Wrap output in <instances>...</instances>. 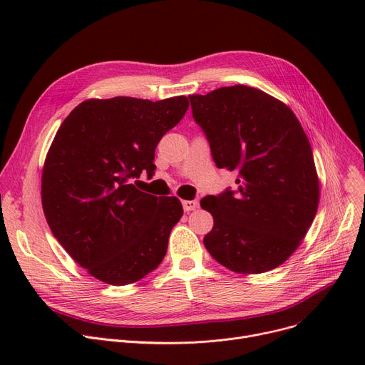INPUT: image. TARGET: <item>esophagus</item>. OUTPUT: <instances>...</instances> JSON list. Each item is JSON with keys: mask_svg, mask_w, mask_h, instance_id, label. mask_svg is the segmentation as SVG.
I'll return each instance as SVG.
<instances>
[{"mask_svg": "<svg viewBox=\"0 0 365 365\" xmlns=\"http://www.w3.org/2000/svg\"><path fill=\"white\" fill-rule=\"evenodd\" d=\"M182 205H183V210L185 212H194V210L198 207V201L197 200H190V201H187V200H185V201H182Z\"/></svg>", "mask_w": 365, "mask_h": 365, "instance_id": "obj_1", "label": "esophagus"}]
</instances>
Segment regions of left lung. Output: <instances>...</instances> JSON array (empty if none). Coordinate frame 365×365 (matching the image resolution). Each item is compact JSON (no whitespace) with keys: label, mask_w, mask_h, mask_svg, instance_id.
<instances>
[{"label":"left lung","mask_w":365,"mask_h":365,"mask_svg":"<svg viewBox=\"0 0 365 365\" xmlns=\"http://www.w3.org/2000/svg\"><path fill=\"white\" fill-rule=\"evenodd\" d=\"M189 101L216 165L238 175L237 190L201 200L215 220L205 248L238 274L275 269L317 215L319 183L308 136L289 106L253 87H222Z\"/></svg>","instance_id":"8db88e82"}]
</instances>
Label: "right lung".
Wrapping results in <instances>:
<instances>
[{"label": "right lung", "instance_id": "1", "mask_svg": "<svg viewBox=\"0 0 365 365\" xmlns=\"http://www.w3.org/2000/svg\"><path fill=\"white\" fill-rule=\"evenodd\" d=\"M187 108L185 96L90 99L57 130L43 168V210L54 238L94 278L127 285L163 262L182 204L130 180L153 175L158 142Z\"/></svg>", "mask_w": 365, "mask_h": 365}]
</instances>
